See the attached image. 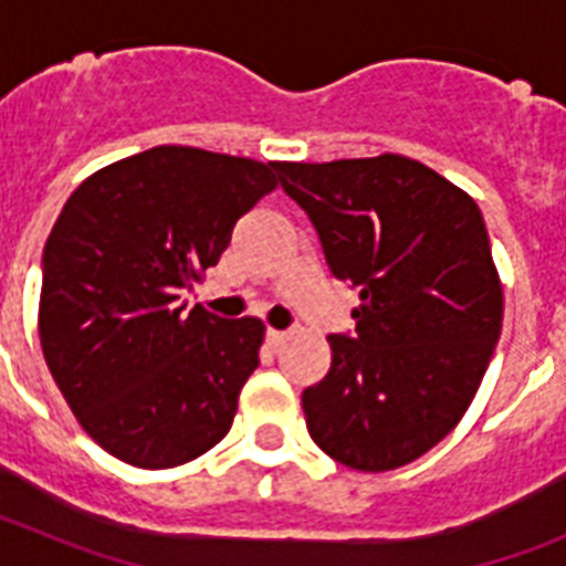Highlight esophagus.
<instances>
[{"label":"esophagus","mask_w":566,"mask_h":566,"mask_svg":"<svg viewBox=\"0 0 566 566\" xmlns=\"http://www.w3.org/2000/svg\"><path fill=\"white\" fill-rule=\"evenodd\" d=\"M286 337H289V332H280V328H269V332H266V339H269V345H272V348H277V345L283 343Z\"/></svg>","instance_id":"obj_1"}]
</instances>
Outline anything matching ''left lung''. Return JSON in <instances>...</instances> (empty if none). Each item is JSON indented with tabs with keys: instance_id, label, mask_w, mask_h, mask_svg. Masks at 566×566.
Here are the masks:
<instances>
[{
	"instance_id": "1",
	"label": "left lung",
	"mask_w": 566,
	"mask_h": 566,
	"mask_svg": "<svg viewBox=\"0 0 566 566\" xmlns=\"http://www.w3.org/2000/svg\"><path fill=\"white\" fill-rule=\"evenodd\" d=\"M328 269L359 292L357 334L303 391L312 439L363 473L402 468L459 424L502 334V280L476 201L431 167L385 153L277 161Z\"/></svg>"
}]
</instances>
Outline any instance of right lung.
Instances as JSON below:
<instances>
[{
  "instance_id": "right-lung-1",
  "label": "right lung",
  "mask_w": 566,
  "mask_h": 566,
  "mask_svg": "<svg viewBox=\"0 0 566 566\" xmlns=\"http://www.w3.org/2000/svg\"><path fill=\"white\" fill-rule=\"evenodd\" d=\"M277 187L274 161L153 147L78 184L42 258L44 363L87 437L135 468L192 462L232 428L266 326L181 292Z\"/></svg>"
}]
</instances>
